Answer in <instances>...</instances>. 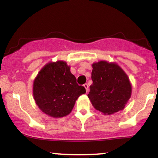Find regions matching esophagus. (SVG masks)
<instances>
[{
	"label": "esophagus",
	"mask_w": 158,
	"mask_h": 158,
	"mask_svg": "<svg viewBox=\"0 0 158 158\" xmlns=\"http://www.w3.org/2000/svg\"><path fill=\"white\" fill-rule=\"evenodd\" d=\"M83 86H84V88H85V90H86V93H88V85L87 83H85V84H84Z\"/></svg>",
	"instance_id": "1"
}]
</instances>
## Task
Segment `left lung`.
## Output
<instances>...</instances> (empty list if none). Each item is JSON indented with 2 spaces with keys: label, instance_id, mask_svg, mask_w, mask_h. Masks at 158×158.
I'll list each match as a JSON object with an SVG mask.
<instances>
[{
  "label": "left lung",
  "instance_id": "8db88e82",
  "mask_svg": "<svg viewBox=\"0 0 158 158\" xmlns=\"http://www.w3.org/2000/svg\"><path fill=\"white\" fill-rule=\"evenodd\" d=\"M88 94L93 106L105 115L124 109L131 95V84L126 73L116 62L101 60L92 64Z\"/></svg>",
  "mask_w": 158,
  "mask_h": 158
}]
</instances>
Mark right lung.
I'll return each mask as SVG.
<instances>
[{
    "mask_svg": "<svg viewBox=\"0 0 158 158\" xmlns=\"http://www.w3.org/2000/svg\"><path fill=\"white\" fill-rule=\"evenodd\" d=\"M66 62L58 60L45 64L33 83V96L38 107L53 118L64 117L72 111L78 97L85 93L78 85Z\"/></svg>",
    "mask_w": 158,
    "mask_h": 158,
    "instance_id": "1",
    "label": "right lung"
}]
</instances>
